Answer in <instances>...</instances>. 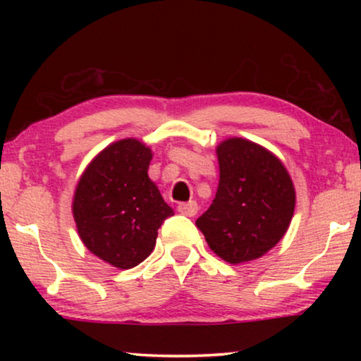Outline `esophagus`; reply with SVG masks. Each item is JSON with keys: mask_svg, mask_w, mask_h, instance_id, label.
<instances>
[{"mask_svg": "<svg viewBox=\"0 0 361 361\" xmlns=\"http://www.w3.org/2000/svg\"><path fill=\"white\" fill-rule=\"evenodd\" d=\"M177 210H179L180 214L185 216H194L197 212H199V205H197V202H194V200L182 202V204H179V207H177Z\"/></svg>", "mask_w": 361, "mask_h": 361, "instance_id": "esophagus-1", "label": "esophagus"}]
</instances>
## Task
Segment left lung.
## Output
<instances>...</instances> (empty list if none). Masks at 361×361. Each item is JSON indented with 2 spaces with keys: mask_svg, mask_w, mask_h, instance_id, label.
Here are the masks:
<instances>
[{
  "mask_svg": "<svg viewBox=\"0 0 361 361\" xmlns=\"http://www.w3.org/2000/svg\"><path fill=\"white\" fill-rule=\"evenodd\" d=\"M216 157L219 189L195 225L226 263L261 258L279 243L293 220L295 190L289 172L273 152L243 137L220 142Z\"/></svg>",
  "mask_w": 361,
  "mask_h": 361,
  "instance_id": "1",
  "label": "left lung"
}]
</instances>
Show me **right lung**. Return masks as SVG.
Masks as SVG:
<instances>
[{"label": "right lung", "instance_id": "right-lung-1", "mask_svg": "<svg viewBox=\"0 0 361 361\" xmlns=\"http://www.w3.org/2000/svg\"><path fill=\"white\" fill-rule=\"evenodd\" d=\"M152 152L141 141H116L83 171L72 212L83 245L120 269L135 268L154 250L157 230L174 210L147 176Z\"/></svg>", "mask_w": 361, "mask_h": 361}]
</instances>
